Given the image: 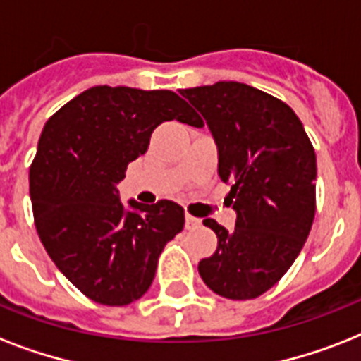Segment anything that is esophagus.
<instances>
[{
  "label": "esophagus",
  "instance_id": "1",
  "mask_svg": "<svg viewBox=\"0 0 361 361\" xmlns=\"http://www.w3.org/2000/svg\"><path fill=\"white\" fill-rule=\"evenodd\" d=\"M200 225H202V221L198 219V217H195V215H191V214H185V228H187V231H195V228H198Z\"/></svg>",
  "mask_w": 361,
  "mask_h": 361
}]
</instances>
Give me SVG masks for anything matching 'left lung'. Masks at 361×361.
Here are the masks:
<instances>
[{
  "label": "left lung",
  "mask_w": 361,
  "mask_h": 361,
  "mask_svg": "<svg viewBox=\"0 0 361 361\" xmlns=\"http://www.w3.org/2000/svg\"><path fill=\"white\" fill-rule=\"evenodd\" d=\"M204 116L219 149V178L231 185L236 226L198 262L206 285L228 300H252L288 271L307 240L317 209V155L294 110L240 82L181 90Z\"/></svg>",
  "instance_id": "1"
}]
</instances>
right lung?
I'll list each match as a JSON object with an SVG mask.
<instances>
[{
    "instance_id": "right-lung-1",
    "label": "right lung",
    "mask_w": 361,
    "mask_h": 361,
    "mask_svg": "<svg viewBox=\"0 0 361 361\" xmlns=\"http://www.w3.org/2000/svg\"><path fill=\"white\" fill-rule=\"evenodd\" d=\"M202 127L174 92L95 86L47 121L30 166L37 234L58 269L90 300L120 307L152 286L159 255L185 225L180 204L123 208L116 183L163 121Z\"/></svg>"
}]
</instances>
